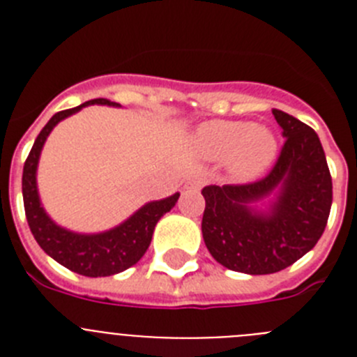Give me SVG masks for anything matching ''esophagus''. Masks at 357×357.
<instances>
[{"label":"esophagus","mask_w":357,"mask_h":357,"mask_svg":"<svg viewBox=\"0 0 357 357\" xmlns=\"http://www.w3.org/2000/svg\"><path fill=\"white\" fill-rule=\"evenodd\" d=\"M204 184H206V178H204V176H195V178H191V181L188 182V189H200Z\"/></svg>","instance_id":"esophagus-1"}]
</instances>
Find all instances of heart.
Listing matches in <instances>:
<instances>
[{
    "instance_id": "obj_1",
    "label": "heart",
    "mask_w": 357,
    "mask_h": 357,
    "mask_svg": "<svg viewBox=\"0 0 357 357\" xmlns=\"http://www.w3.org/2000/svg\"><path fill=\"white\" fill-rule=\"evenodd\" d=\"M195 144L207 159H227L229 172L239 181L263 175L279 151L277 137L270 128L230 119L204 123L198 128Z\"/></svg>"
}]
</instances>
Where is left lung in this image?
<instances>
[{
  "label": "left lung",
  "mask_w": 357,
  "mask_h": 357,
  "mask_svg": "<svg viewBox=\"0 0 357 357\" xmlns=\"http://www.w3.org/2000/svg\"><path fill=\"white\" fill-rule=\"evenodd\" d=\"M284 144L273 168L248 184L207 185L202 234L220 264L248 275L291 266L321 238L333 204V178L317 132L273 109ZM280 189L270 213L248 203Z\"/></svg>",
  "instance_id": "obj_1"
}]
</instances>
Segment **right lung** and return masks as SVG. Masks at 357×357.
Here are the masks:
<instances>
[{"instance_id": "right-lung-1", "label": "right lung", "mask_w": 357, "mask_h": 357, "mask_svg": "<svg viewBox=\"0 0 357 357\" xmlns=\"http://www.w3.org/2000/svg\"><path fill=\"white\" fill-rule=\"evenodd\" d=\"M94 103L112 107L118 105V103L109 102L105 98L89 100V102L82 103L75 109L56 112L46 123V127L40 130L23 168V202L24 214H26V222L31 234L50 257H53L56 263H61L71 272L80 273V275L109 277L134 266L143 257L144 252L150 247L157 222L175 207L181 195L175 193L173 197L164 198V200L150 202L144 207H141L137 213L132 214L127 222L121 223L116 229L102 232V234H75V232H69V230L55 225L50 220L48 214L44 213V209L40 207L36 182L37 162H39L43 144L56 123L78 112L82 107L94 105Z\"/></svg>"}]
</instances>
